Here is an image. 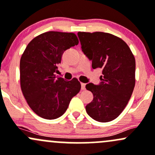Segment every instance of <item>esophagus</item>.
I'll return each mask as SVG.
<instances>
[{
	"label": "esophagus",
	"mask_w": 155,
	"mask_h": 155,
	"mask_svg": "<svg viewBox=\"0 0 155 155\" xmlns=\"http://www.w3.org/2000/svg\"><path fill=\"white\" fill-rule=\"evenodd\" d=\"M85 85L86 84H84V83H81V90H85Z\"/></svg>",
	"instance_id": "34e87169"
}]
</instances>
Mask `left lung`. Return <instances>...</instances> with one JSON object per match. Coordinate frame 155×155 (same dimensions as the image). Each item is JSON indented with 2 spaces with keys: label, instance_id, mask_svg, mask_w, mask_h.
I'll return each instance as SVG.
<instances>
[{
  "label": "left lung",
  "instance_id": "obj_1",
  "mask_svg": "<svg viewBox=\"0 0 155 155\" xmlns=\"http://www.w3.org/2000/svg\"><path fill=\"white\" fill-rule=\"evenodd\" d=\"M78 37L93 68H101L103 74L99 84H86V89L93 95L86 111L97 121H111L124 110L132 94L135 59L127 44L111 34L79 31Z\"/></svg>",
  "mask_w": 155,
  "mask_h": 155
}]
</instances>
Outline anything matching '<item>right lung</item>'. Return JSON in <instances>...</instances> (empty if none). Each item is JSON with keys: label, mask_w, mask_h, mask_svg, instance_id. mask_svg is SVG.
I'll list each match as a JSON object with an SVG mask.
<instances>
[{"label": "right lung", "mask_w": 155, "mask_h": 155, "mask_svg": "<svg viewBox=\"0 0 155 155\" xmlns=\"http://www.w3.org/2000/svg\"><path fill=\"white\" fill-rule=\"evenodd\" d=\"M79 44L74 33L48 31L33 39L20 62V87L30 108L42 118L62 116L81 89L78 79L64 80L54 73L64 51Z\"/></svg>", "instance_id": "right-lung-1"}]
</instances>
